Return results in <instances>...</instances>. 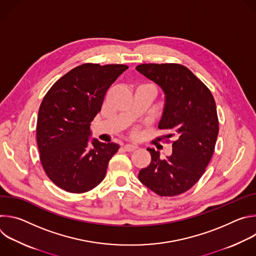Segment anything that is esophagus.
<instances>
[{
  "label": "esophagus",
  "instance_id": "1",
  "mask_svg": "<svg viewBox=\"0 0 256 256\" xmlns=\"http://www.w3.org/2000/svg\"><path fill=\"white\" fill-rule=\"evenodd\" d=\"M136 148H138V146L132 144H124V150L128 151V152H132V151H134Z\"/></svg>",
  "mask_w": 256,
  "mask_h": 256
}]
</instances>
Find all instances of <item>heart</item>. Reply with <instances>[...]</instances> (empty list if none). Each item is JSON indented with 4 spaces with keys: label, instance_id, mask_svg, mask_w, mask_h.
Here are the masks:
<instances>
[{
    "label": "heart",
    "instance_id": "b5f03b06",
    "mask_svg": "<svg viewBox=\"0 0 256 256\" xmlns=\"http://www.w3.org/2000/svg\"><path fill=\"white\" fill-rule=\"evenodd\" d=\"M134 134H136V132H134Z\"/></svg>",
    "mask_w": 256,
    "mask_h": 256
}]
</instances>
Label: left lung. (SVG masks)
Wrapping results in <instances>:
<instances>
[{"mask_svg":"<svg viewBox=\"0 0 256 256\" xmlns=\"http://www.w3.org/2000/svg\"><path fill=\"white\" fill-rule=\"evenodd\" d=\"M136 70L159 85L165 105L158 128L173 138L172 154L165 159L148 148L151 163L138 179L160 196H175L192 188L206 171L218 134L214 99L210 89L179 64H142ZM168 142V140H167Z\"/></svg>","mask_w":256,"mask_h":256,"instance_id":"left-lung-1","label":"left lung"}]
</instances>
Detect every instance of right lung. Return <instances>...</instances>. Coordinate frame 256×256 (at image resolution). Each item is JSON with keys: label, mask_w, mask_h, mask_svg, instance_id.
<instances>
[{"label": "right lung", "mask_w": 256, "mask_h": 256, "mask_svg": "<svg viewBox=\"0 0 256 256\" xmlns=\"http://www.w3.org/2000/svg\"><path fill=\"white\" fill-rule=\"evenodd\" d=\"M126 64H83L58 79L38 112L36 140L42 165L60 188L83 194L104 179L114 142L89 144L90 124L101 110L108 88L128 68Z\"/></svg>", "instance_id": "obj_1"}]
</instances>
